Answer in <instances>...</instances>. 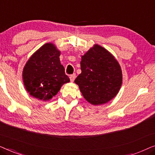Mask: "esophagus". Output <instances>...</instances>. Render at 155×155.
<instances>
[{
    "mask_svg": "<svg viewBox=\"0 0 155 155\" xmlns=\"http://www.w3.org/2000/svg\"><path fill=\"white\" fill-rule=\"evenodd\" d=\"M75 74H73V75H70V80H71V82H73L74 80L75 79Z\"/></svg>",
    "mask_w": 155,
    "mask_h": 155,
    "instance_id": "obj_1",
    "label": "esophagus"
}]
</instances>
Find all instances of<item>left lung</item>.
<instances>
[{
  "instance_id": "1",
  "label": "left lung",
  "mask_w": 155,
  "mask_h": 155,
  "mask_svg": "<svg viewBox=\"0 0 155 155\" xmlns=\"http://www.w3.org/2000/svg\"><path fill=\"white\" fill-rule=\"evenodd\" d=\"M80 66L82 73L75 83L89 103L104 104L117 95L122 84V71L109 51L94 44L81 56Z\"/></svg>"
}]
</instances>
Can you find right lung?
Returning <instances> with one entry per match:
<instances>
[{
  "label": "right lung",
  "mask_w": 155,
  "mask_h": 155,
  "mask_svg": "<svg viewBox=\"0 0 155 155\" xmlns=\"http://www.w3.org/2000/svg\"><path fill=\"white\" fill-rule=\"evenodd\" d=\"M61 51L53 43H46L31 55L22 71L25 87L29 95L48 101L70 82L61 64Z\"/></svg>",
  "instance_id": "obj_1"
}]
</instances>
